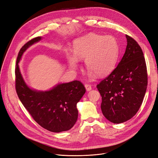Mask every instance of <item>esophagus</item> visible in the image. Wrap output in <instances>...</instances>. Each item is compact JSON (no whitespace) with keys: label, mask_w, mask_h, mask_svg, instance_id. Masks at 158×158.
<instances>
[{"label":"esophagus","mask_w":158,"mask_h":158,"mask_svg":"<svg viewBox=\"0 0 158 158\" xmlns=\"http://www.w3.org/2000/svg\"><path fill=\"white\" fill-rule=\"evenodd\" d=\"M85 89H86V90L87 91H91L92 89V87L89 84H85Z\"/></svg>","instance_id":"34e87169"}]
</instances>
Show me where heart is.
Wrapping results in <instances>:
<instances>
[{
  "instance_id": "obj_1",
  "label": "heart",
  "mask_w": 158,
  "mask_h": 158,
  "mask_svg": "<svg viewBox=\"0 0 158 158\" xmlns=\"http://www.w3.org/2000/svg\"><path fill=\"white\" fill-rule=\"evenodd\" d=\"M73 47V52L69 49L65 50L69 67L77 68L79 59L85 58V66L89 69V78L96 74L99 77H105L111 73L117 65L119 46L112 35L89 34L74 40Z\"/></svg>"
}]
</instances>
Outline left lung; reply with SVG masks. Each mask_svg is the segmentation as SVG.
I'll list each match as a JSON object with an SVG mask.
<instances>
[{"label":"left lung","instance_id":"1","mask_svg":"<svg viewBox=\"0 0 158 158\" xmlns=\"http://www.w3.org/2000/svg\"><path fill=\"white\" fill-rule=\"evenodd\" d=\"M127 45L117 67L97 85L102 97L101 110L109 121L119 124L133 117L147 88V71L138 43L126 35Z\"/></svg>","mask_w":158,"mask_h":158}]
</instances>
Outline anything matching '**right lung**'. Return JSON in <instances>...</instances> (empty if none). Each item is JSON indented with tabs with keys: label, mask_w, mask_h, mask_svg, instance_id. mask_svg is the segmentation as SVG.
Returning <instances> with one entry per match:
<instances>
[{
	"label": "right lung",
	"mask_w": 158,
	"mask_h": 158,
	"mask_svg": "<svg viewBox=\"0 0 158 158\" xmlns=\"http://www.w3.org/2000/svg\"><path fill=\"white\" fill-rule=\"evenodd\" d=\"M42 37L30 40L19 52L15 67V87L19 98L30 114L41 127L56 133L73 127L78 118L77 104L85 93L80 81L58 84L47 91L30 88L23 77L19 63L23 53Z\"/></svg>",
	"instance_id": "right-lung-1"
}]
</instances>
